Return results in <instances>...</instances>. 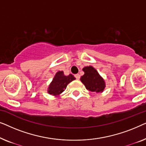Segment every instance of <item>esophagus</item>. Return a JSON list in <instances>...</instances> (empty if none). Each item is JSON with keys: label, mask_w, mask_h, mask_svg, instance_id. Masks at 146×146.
Listing matches in <instances>:
<instances>
[{"label": "esophagus", "mask_w": 146, "mask_h": 146, "mask_svg": "<svg viewBox=\"0 0 146 146\" xmlns=\"http://www.w3.org/2000/svg\"><path fill=\"white\" fill-rule=\"evenodd\" d=\"M74 76H75V78H76L77 80H79L80 78V76L79 74H75Z\"/></svg>", "instance_id": "obj_1"}]
</instances>
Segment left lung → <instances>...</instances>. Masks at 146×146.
Listing matches in <instances>:
<instances>
[{
	"mask_svg": "<svg viewBox=\"0 0 146 146\" xmlns=\"http://www.w3.org/2000/svg\"><path fill=\"white\" fill-rule=\"evenodd\" d=\"M84 74L80 78V80L87 90L93 92H100L105 88V82L96 70L92 66H86L83 68Z\"/></svg>",
	"mask_w": 146,
	"mask_h": 146,
	"instance_id": "obj_1",
	"label": "left lung"
}]
</instances>
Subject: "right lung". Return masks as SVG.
<instances>
[{"instance_id":"obj_1","label":"right lung","mask_w":146,"mask_h":146,"mask_svg":"<svg viewBox=\"0 0 146 146\" xmlns=\"http://www.w3.org/2000/svg\"><path fill=\"white\" fill-rule=\"evenodd\" d=\"M76 78L73 75L69 74L65 76L62 71H59L56 74L48 87V92L53 96H57L61 94L66 88L67 85Z\"/></svg>"}]
</instances>
